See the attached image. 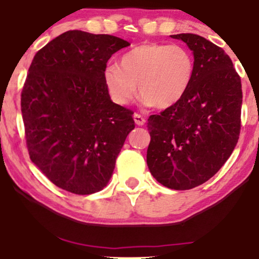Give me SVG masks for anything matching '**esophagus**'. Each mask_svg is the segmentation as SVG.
<instances>
[{
    "mask_svg": "<svg viewBox=\"0 0 259 259\" xmlns=\"http://www.w3.org/2000/svg\"><path fill=\"white\" fill-rule=\"evenodd\" d=\"M134 120H135V123L137 124V125L142 126L143 124L146 123V118L143 116H141V114L139 113H134Z\"/></svg>",
    "mask_w": 259,
    "mask_h": 259,
    "instance_id": "1",
    "label": "esophagus"
}]
</instances>
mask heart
I'll list each match as a JSON object with an SVG mask.
<instances>
[{
	"label": "heart",
	"instance_id": "obj_1",
	"mask_svg": "<svg viewBox=\"0 0 259 259\" xmlns=\"http://www.w3.org/2000/svg\"><path fill=\"white\" fill-rule=\"evenodd\" d=\"M194 71V58L185 48L149 42L124 54L119 65H107L104 80L118 105H126L134 99L139 84L145 104L168 109L185 96Z\"/></svg>",
	"mask_w": 259,
	"mask_h": 259
}]
</instances>
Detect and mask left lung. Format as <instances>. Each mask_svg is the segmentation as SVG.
<instances>
[{"label":"left lung","instance_id":"8db88e82","mask_svg":"<svg viewBox=\"0 0 259 259\" xmlns=\"http://www.w3.org/2000/svg\"><path fill=\"white\" fill-rule=\"evenodd\" d=\"M171 38L192 51L194 77L179 103L148 118L147 165L160 184L189 190L209 181L237 146L243 92L221 48L192 33Z\"/></svg>","mask_w":259,"mask_h":259}]
</instances>
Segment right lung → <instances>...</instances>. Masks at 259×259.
Instances as JSON below:
<instances>
[{"label":"right lung","instance_id":"obj_1","mask_svg":"<svg viewBox=\"0 0 259 259\" xmlns=\"http://www.w3.org/2000/svg\"><path fill=\"white\" fill-rule=\"evenodd\" d=\"M130 42L68 31L40 49L21 92L32 162L58 188L76 195L103 190L112 176L133 111L114 104L104 80L107 61Z\"/></svg>","mask_w":259,"mask_h":259}]
</instances>
